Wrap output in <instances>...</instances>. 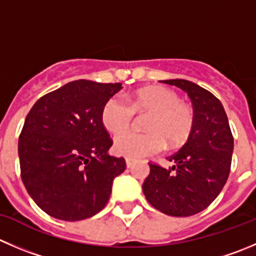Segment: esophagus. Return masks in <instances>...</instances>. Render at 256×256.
Wrapping results in <instances>:
<instances>
[{"instance_id":"esophagus-1","label":"esophagus","mask_w":256,"mask_h":256,"mask_svg":"<svg viewBox=\"0 0 256 256\" xmlns=\"http://www.w3.org/2000/svg\"><path fill=\"white\" fill-rule=\"evenodd\" d=\"M132 165H134V160H131V158H126V166L130 168H132Z\"/></svg>"}]
</instances>
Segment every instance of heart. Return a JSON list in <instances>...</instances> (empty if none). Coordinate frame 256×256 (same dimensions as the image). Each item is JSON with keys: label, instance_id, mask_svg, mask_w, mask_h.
Listing matches in <instances>:
<instances>
[{"label": "heart", "instance_id": "1", "mask_svg": "<svg viewBox=\"0 0 256 256\" xmlns=\"http://www.w3.org/2000/svg\"><path fill=\"white\" fill-rule=\"evenodd\" d=\"M135 112H150L146 118L148 131H126L116 136L114 150L118 155L138 158L154 155L170 146L188 141L195 126L194 110L181 102L180 96L164 86L141 88L130 98L114 95L104 104L101 121L108 131L118 134L130 126Z\"/></svg>", "mask_w": 256, "mask_h": 256}]
</instances>
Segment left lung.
Masks as SVG:
<instances>
[{
	"label": "left lung",
	"instance_id": "8db88e82",
	"mask_svg": "<svg viewBox=\"0 0 256 256\" xmlns=\"http://www.w3.org/2000/svg\"><path fill=\"white\" fill-rule=\"evenodd\" d=\"M185 91L192 102L195 126L185 145L168 158L172 168L148 162L142 184L146 200L171 216H191L206 209L226 184L234 138L219 98L188 80H165Z\"/></svg>",
	"mask_w": 256,
	"mask_h": 256
}]
</instances>
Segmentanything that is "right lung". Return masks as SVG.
Segmentation results:
<instances>
[{"label":"right lung","mask_w":256,"mask_h":256,"mask_svg":"<svg viewBox=\"0 0 256 256\" xmlns=\"http://www.w3.org/2000/svg\"><path fill=\"white\" fill-rule=\"evenodd\" d=\"M121 88V84L72 81L40 98L27 114L18 138L21 178L50 216L78 222L108 204L126 162L108 154L112 138L101 110Z\"/></svg>","instance_id":"1"}]
</instances>
